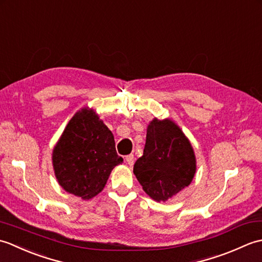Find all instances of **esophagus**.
I'll use <instances>...</instances> for the list:
<instances>
[{
    "label": "esophagus",
    "instance_id": "obj_1",
    "mask_svg": "<svg viewBox=\"0 0 262 262\" xmlns=\"http://www.w3.org/2000/svg\"><path fill=\"white\" fill-rule=\"evenodd\" d=\"M125 161H126V163H127L128 165L132 166L133 164H134V161H135V159H134V155H133V154L127 155V157L125 158Z\"/></svg>",
    "mask_w": 262,
    "mask_h": 262
}]
</instances>
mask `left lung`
<instances>
[{"label": "left lung", "mask_w": 262, "mask_h": 262, "mask_svg": "<svg viewBox=\"0 0 262 262\" xmlns=\"http://www.w3.org/2000/svg\"><path fill=\"white\" fill-rule=\"evenodd\" d=\"M194 172L193 149L182 130L170 119H153L144 153L134 164L144 191L157 202H165L190 185Z\"/></svg>", "instance_id": "8db88e82"}]
</instances>
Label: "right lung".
<instances>
[{
	"label": "right lung",
	"instance_id": "right-lung-1",
	"mask_svg": "<svg viewBox=\"0 0 262 262\" xmlns=\"http://www.w3.org/2000/svg\"><path fill=\"white\" fill-rule=\"evenodd\" d=\"M121 162L113 133L89 109L74 115L53 152L58 183L82 199H90L101 191L111 170Z\"/></svg>",
	"mask_w": 262,
	"mask_h": 262
}]
</instances>
